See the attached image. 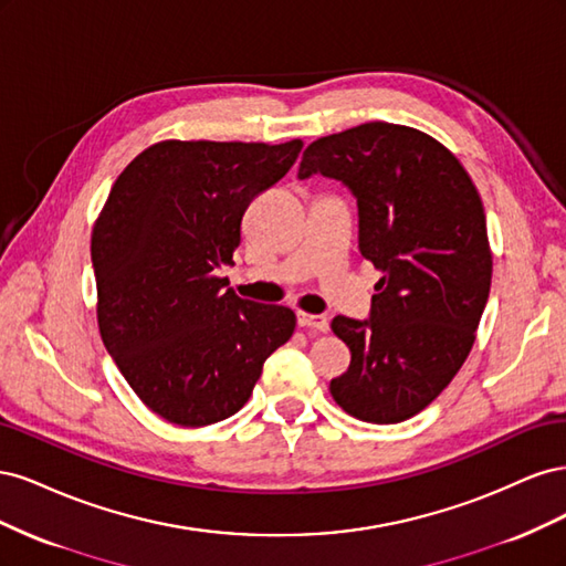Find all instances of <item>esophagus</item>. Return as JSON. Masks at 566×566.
I'll list each match as a JSON object with an SVG mask.
<instances>
[{
    "label": "esophagus",
    "mask_w": 566,
    "mask_h": 566,
    "mask_svg": "<svg viewBox=\"0 0 566 566\" xmlns=\"http://www.w3.org/2000/svg\"><path fill=\"white\" fill-rule=\"evenodd\" d=\"M297 325H300V328H310V331H318V333H328L331 331L328 318L321 316V314L297 312Z\"/></svg>",
    "instance_id": "obj_1"
}]
</instances>
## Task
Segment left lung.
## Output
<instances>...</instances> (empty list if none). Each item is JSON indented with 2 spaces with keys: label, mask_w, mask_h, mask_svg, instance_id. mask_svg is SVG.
Returning <instances> with one entry per match:
<instances>
[{
  "label": "left lung",
  "mask_w": 566,
  "mask_h": 566,
  "mask_svg": "<svg viewBox=\"0 0 566 566\" xmlns=\"http://www.w3.org/2000/svg\"><path fill=\"white\" fill-rule=\"evenodd\" d=\"M345 184L358 205V250L382 271L370 316H335L352 352L331 394L349 416L413 418L449 387L474 345L491 290L482 198L453 153L406 125L366 123L306 146L300 179Z\"/></svg>",
  "instance_id": "8db88e82"
}]
</instances>
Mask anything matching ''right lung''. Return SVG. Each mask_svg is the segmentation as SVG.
<instances>
[{"instance_id":"add662e5","label":"right lung","mask_w":566,"mask_h":566,"mask_svg":"<svg viewBox=\"0 0 566 566\" xmlns=\"http://www.w3.org/2000/svg\"><path fill=\"white\" fill-rule=\"evenodd\" d=\"M302 142H160L111 188L92 233L101 339L153 413L202 427L241 410L290 339L287 306L241 300L233 264L248 205L287 175Z\"/></svg>"}]
</instances>
